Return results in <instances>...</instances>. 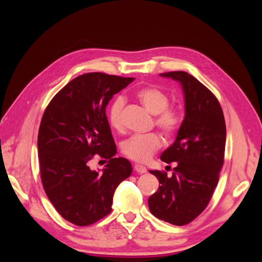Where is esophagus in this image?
<instances>
[{
  "instance_id": "obj_1",
  "label": "esophagus",
  "mask_w": 262,
  "mask_h": 262,
  "mask_svg": "<svg viewBox=\"0 0 262 262\" xmlns=\"http://www.w3.org/2000/svg\"><path fill=\"white\" fill-rule=\"evenodd\" d=\"M134 170H136L138 173H145L146 172V167L143 165L136 164V165H134Z\"/></svg>"
}]
</instances>
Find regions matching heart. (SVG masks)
Masks as SVG:
<instances>
[{
	"label": "heart",
	"mask_w": 262,
	"mask_h": 262,
	"mask_svg": "<svg viewBox=\"0 0 262 262\" xmlns=\"http://www.w3.org/2000/svg\"><path fill=\"white\" fill-rule=\"evenodd\" d=\"M136 98L148 112L155 115V125L165 136L173 137L180 130L182 116L177 108L169 107V96L164 91L155 86H144L134 93ZM123 108L124 99L116 97L108 107L107 118L113 129L121 131L123 129ZM162 146V139L157 133L146 136H133L125 140L121 145L124 156L138 163H145Z\"/></svg>",
	"instance_id": "obj_1"
}]
</instances>
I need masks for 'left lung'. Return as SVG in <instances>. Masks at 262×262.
Listing matches in <instances>:
<instances>
[{
	"instance_id": "8db88e82",
	"label": "left lung",
	"mask_w": 262,
	"mask_h": 262,
	"mask_svg": "<svg viewBox=\"0 0 262 262\" xmlns=\"http://www.w3.org/2000/svg\"><path fill=\"white\" fill-rule=\"evenodd\" d=\"M161 75L182 85L186 115L176 141L161 156L167 164L176 162L171 176L164 170H149L161 186L148 198V208L157 219L182 226L208 207L217 186L224 164L226 125L215 95L195 77L184 71Z\"/></svg>"
}]
</instances>
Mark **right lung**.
Masks as SVG:
<instances>
[{"label":"right lung","mask_w":262,"mask_h":262,"mask_svg":"<svg viewBox=\"0 0 262 262\" xmlns=\"http://www.w3.org/2000/svg\"><path fill=\"white\" fill-rule=\"evenodd\" d=\"M133 80L100 72L80 75L45 110L38 132L41 182L54 209L74 225H91L108 215L116 188L131 175L130 162L114 157L117 147L106 107ZM95 156L105 160L102 172L89 167Z\"/></svg>","instance_id":"add662e5"}]
</instances>
